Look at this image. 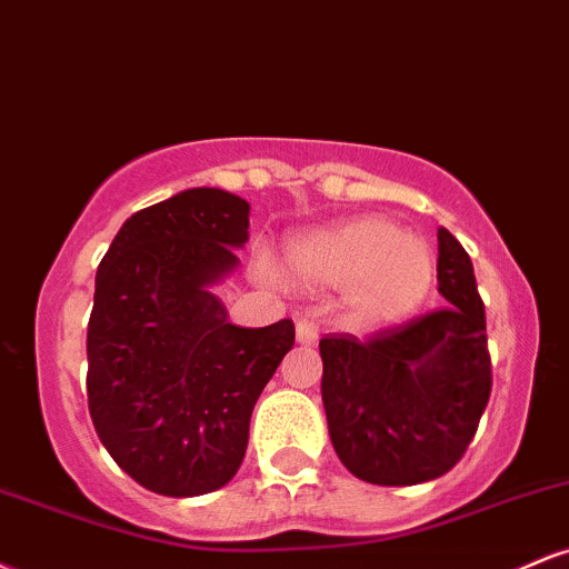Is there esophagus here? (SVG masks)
Returning <instances> with one entry per match:
<instances>
[{
    "instance_id": "esophagus-1",
    "label": "esophagus",
    "mask_w": 569,
    "mask_h": 569,
    "mask_svg": "<svg viewBox=\"0 0 569 569\" xmlns=\"http://www.w3.org/2000/svg\"><path fill=\"white\" fill-rule=\"evenodd\" d=\"M297 342L299 345H316L318 342V326L307 318H299L297 321Z\"/></svg>"
}]
</instances>
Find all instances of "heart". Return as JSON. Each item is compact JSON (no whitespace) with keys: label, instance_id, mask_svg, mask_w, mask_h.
<instances>
[{"label":"heart","instance_id":"heart-1","mask_svg":"<svg viewBox=\"0 0 569 569\" xmlns=\"http://www.w3.org/2000/svg\"><path fill=\"white\" fill-rule=\"evenodd\" d=\"M286 267L305 286H345V316L358 329L407 321L426 305L436 283V253L428 240L382 217H358L297 234L286 246ZM257 270L278 280V267L267 257L257 259Z\"/></svg>","mask_w":569,"mask_h":569}]
</instances>
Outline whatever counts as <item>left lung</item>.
<instances>
[{
  "label": "left lung",
  "mask_w": 569,
  "mask_h": 569,
  "mask_svg": "<svg viewBox=\"0 0 569 569\" xmlns=\"http://www.w3.org/2000/svg\"><path fill=\"white\" fill-rule=\"evenodd\" d=\"M447 307L358 339H321V396L342 466L361 481L411 487L455 468L485 415L492 367L485 305L466 248L439 227Z\"/></svg>",
  "instance_id": "8db88e82"
}]
</instances>
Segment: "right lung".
Returning <instances> with one entry per match:
<instances>
[{
  "label": "right lung",
  "mask_w": 569,
  "mask_h": 569,
  "mask_svg": "<svg viewBox=\"0 0 569 569\" xmlns=\"http://www.w3.org/2000/svg\"><path fill=\"white\" fill-rule=\"evenodd\" d=\"M251 206L194 187L133 213L96 272L88 407L141 487L198 498L238 473L259 393L293 348L289 318L243 329L213 286L238 270Z\"/></svg>",
  "instance_id": "right-lung-1"
}]
</instances>
